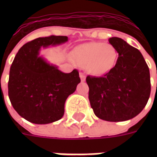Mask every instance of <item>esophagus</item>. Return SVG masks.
<instances>
[{"label": "esophagus", "instance_id": "esophagus-1", "mask_svg": "<svg viewBox=\"0 0 157 157\" xmlns=\"http://www.w3.org/2000/svg\"><path fill=\"white\" fill-rule=\"evenodd\" d=\"M80 77H81V80L82 82L86 81V76H85L84 73H82V72H80Z\"/></svg>", "mask_w": 157, "mask_h": 157}]
</instances>
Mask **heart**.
I'll use <instances>...</instances> for the list:
<instances>
[{
  "mask_svg": "<svg viewBox=\"0 0 157 157\" xmlns=\"http://www.w3.org/2000/svg\"><path fill=\"white\" fill-rule=\"evenodd\" d=\"M75 61L92 75H103L113 67L117 51L112 45L102 42H90L79 45L73 50Z\"/></svg>",
  "mask_w": 157,
  "mask_h": 157,
  "instance_id": "b5f03b06",
  "label": "heart"
}]
</instances>
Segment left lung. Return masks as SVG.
I'll list each match as a JSON object with an SVG mask.
<instances>
[{
    "mask_svg": "<svg viewBox=\"0 0 157 157\" xmlns=\"http://www.w3.org/2000/svg\"><path fill=\"white\" fill-rule=\"evenodd\" d=\"M108 40L118 53L117 63L103 76L86 77L89 99L98 118L124 121L136 117L146 106L151 93L150 71L138 49L121 38Z\"/></svg>",
    "mask_w": 157,
    "mask_h": 157,
    "instance_id": "8db88e82",
    "label": "left lung"
}]
</instances>
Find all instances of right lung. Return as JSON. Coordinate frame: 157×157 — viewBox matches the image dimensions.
Wrapping results in <instances>:
<instances>
[{
	"label": "right lung",
	"mask_w": 157,
	"mask_h": 157,
	"mask_svg": "<svg viewBox=\"0 0 157 157\" xmlns=\"http://www.w3.org/2000/svg\"><path fill=\"white\" fill-rule=\"evenodd\" d=\"M67 36H50L26 43L18 50L10 70L8 94L18 115L34 124H49L64 114V104L80 82L76 69L59 71L39 56L41 47L60 45Z\"/></svg>",
	"instance_id": "obj_1"
}]
</instances>
